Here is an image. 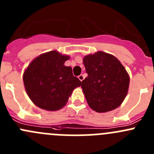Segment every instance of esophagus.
I'll list each match as a JSON object with an SVG mask.
<instances>
[{
	"label": "esophagus",
	"mask_w": 154,
	"mask_h": 154,
	"mask_svg": "<svg viewBox=\"0 0 154 154\" xmlns=\"http://www.w3.org/2000/svg\"><path fill=\"white\" fill-rule=\"evenodd\" d=\"M84 78H85V77L84 76H83V74H80V76H78V79L79 80H80V81H83V80H84Z\"/></svg>",
	"instance_id": "34e87169"
}]
</instances>
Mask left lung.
<instances>
[{
    "mask_svg": "<svg viewBox=\"0 0 154 154\" xmlns=\"http://www.w3.org/2000/svg\"><path fill=\"white\" fill-rule=\"evenodd\" d=\"M87 77L81 88L88 106L97 112L118 108L127 96L130 76L121 62L112 54L97 51L83 59Z\"/></svg>",
    "mask_w": 154,
    "mask_h": 154,
    "instance_id": "obj_1",
    "label": "left lung"
}]
</instances>
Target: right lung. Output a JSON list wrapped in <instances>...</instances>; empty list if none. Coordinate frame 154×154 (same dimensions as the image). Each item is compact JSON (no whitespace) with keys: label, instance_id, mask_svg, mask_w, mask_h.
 <instances>
[{"label":"right lung","instance_id":"1","mask_svg":"<svg viewBox=\"0 0 154 154\" xmlns=\"http://www.w3.org/2000/svg\"><path fill=\"white\" fill-rule=\"evenodd\" d=\"M68 55L52 51L40 54L29 64L23 74L26 92L32 103L47 111L61 109L73 91L81 86L72 68L65 66Z\"/></svg>","mask_w":154,"mask_h":154}]
</instances>
